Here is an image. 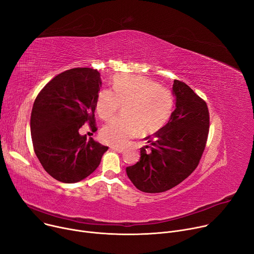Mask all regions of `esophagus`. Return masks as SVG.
<instances>
[{
  "label": "esophagus",
  "mask_w": 254,
  "mask_h": 254,
  "mask_svg": "<svg viewBox=\"0 0 254 254\" xmlns=\"http://www.w3.org/2000/svg\"><path fill=\"white\" fill-rule=\"evenodd\" d=\"M111 149H112V150H114L115 152H118V153H124V152H125V149H124V148H119V147H114V146H112V147H111Z\"/></svg>",
  "instance_id": "obj_1"
}]
</instances>
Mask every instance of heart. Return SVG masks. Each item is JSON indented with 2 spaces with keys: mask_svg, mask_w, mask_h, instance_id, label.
<instances>
[{
  "mask_svg": "<svg viewBox=\"0 0 254 254\" xmlns=\"http://www.w3.org/2000/svg\"><path fill=\"white\" fill-rule=\"evenodd\" d=\"M112 90H101L96 99V111L109 120L124 105L125 118L112 120L101 131V140L111 146H125L137 133L150 134L162 127L173 110L171 91L157 82L137 76L120 75L113 79Z\"/></svg>",
  "mask_w": 254,
  "mask_h": 254,
  "instance_id": "b5f03b06",
  "label": "heart"
}]
</instances>
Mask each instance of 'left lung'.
Wrapping results in <instances>:
<instances>
[{
    "instance_id": "1",
    "label": "left lung",
    "mask_w": 254,
    "mask_h": 254,
    "mask_svg": "<svg viewBox=\"0 0 254 254\" xmlns=\"http://www.w3.org/2000/svg\"><path fill=\"white\" fill-rule=\"evenodd\" d=\"M172 93L175 109L170 120L146 137L149 145L141 148L140 161L126 169L133 186L144 192H163L188 178L205 147L210 127L206 103L178 80H174Z\"/></svg>"
}]
</instances>
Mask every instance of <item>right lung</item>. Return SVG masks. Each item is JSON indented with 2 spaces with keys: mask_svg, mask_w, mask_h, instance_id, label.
Instances as JSON below:
<instances>
[{
  "mask_svg": "<svg viewBox=\"0 0 254 254\" xmlns=\"http://www.w3.org/2000/svg\"><path fill=\"white\" fill-rule=\"evenodd\" d=\"M101 85L97 70L75 67L56 76L34 101L30 119L34 152L44 170L61 182L85 179L108 149L79 132L85 124L97 130L94 112Z\"/></svg>",
  "mask_w": 254,
  "mask_h": 254,
  "instance_id": "1",
  "label": "right lung"
}]
</instances>
